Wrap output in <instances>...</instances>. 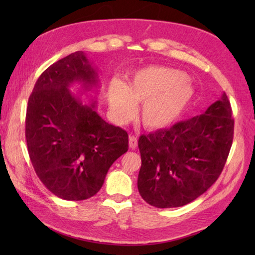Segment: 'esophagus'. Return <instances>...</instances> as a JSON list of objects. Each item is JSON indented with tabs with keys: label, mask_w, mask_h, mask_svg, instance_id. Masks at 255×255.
Segmentation results:
<instances>
[{
	"label": "esophagus",
	"mask_w": 255,
	"mask_h": 255,
	"mask_svg": "<svg viewBox=\"0 0 255 255\" xmlns=\"http://www.w3.org/2000/svg\"><path fill=\"white\" fill-rule=\"evenodd\" d=\"M138 145V140H137V137L135 136H130L129 137V147L131 149H135Z\"/></svg>",
	"instance_id": "esophagus-1"
}]
</instances>
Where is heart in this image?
Instances as JSON below:
<instances>
[{"mask_svg": "<svg viewBox=\"0 0 255 255\" xmlns=\"http://www.w3.org/2000/svg\"><path fill=\"white\" fill-rule=\"evenodd\" d=\"M191 97L192 90L183 72L159 66L137 72L126 86L112 82L108 89V102L116 122L127 123L135 115V105L143 103L140 120L148 129H161L173 124Z\"/></svg>", "mask_w": 255, "mask_h": 255, "instance_id": "obj_1", "label": "heart"}]
</instances>
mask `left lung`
Returning <instances> with one entry per match:
<instances>
[{
  "label": "left lung",
  "mask_w": 255,
  "mask_h": 255,
  "mask_svg": "<svg viewBox=\"0 0 255 255\" xmlns=\"http://www.w3.org/2000/svg\"><path fill=\"white\" fill-rule=\"evenodd\" d=\"M233 137L234 119L225 93L205 114L141 135L137 181L141 198L157 208H174L197 199L221 175Z\"/></svg>",
  "instance_id": "8db88e82"
}]
</instances>
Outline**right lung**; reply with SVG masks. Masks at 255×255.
<instances>
[{
    "label": "right lung",
    "instance_id": "right-lung-1",
    "mask_svg": "<svg viewBox=\"0 0 255 255\" xmlns=\"http://www.w3.org/2000/svg\"><path fill=\"white\" fill-rule=\"evenodd\" d=\"M75 82L84 91L98 85V73L83 51L57 60L42 73L30 94L25 139L38 178L65 200L93 197L108 170L128 150V133L106 123L91 106L72 96Z\"/></svg>",
    "mask_w": 255,
    "mask_h": 255
}]
</instances>
